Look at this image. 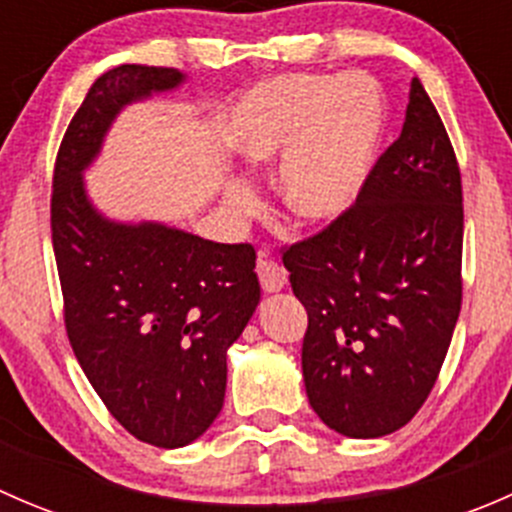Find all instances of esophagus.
<instances>
[{"instance_id": "34e87169", "label": "esophagus", "mask_w": 512, "mask_h": 512, "mask_svg": "<svg viewBox=\"0 0 512 512\" xmlns=\"http://www.w3.org/2000/svg\"><path fill=\"white\" fill-rule=\"evenodd\" d=\"M257 277L265 292H280L287 287V270L280 262L270 260L265 250H260V257H257Z\"/></svg>"}]
</instances>
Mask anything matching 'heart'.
I'll return each mask as SVG.
<instances>
[{
    "label": "heart",
    "instance_id": "obj_1",
    "mask_svg": "<svg viewBox=\"0 0 512 512\" xmlns=\"http://www.w3.org/2000/svg\"><path fill=\"white\" fill-rule=\"evenodd\" d=\"M379 86L364 74H282L252 86L225 118V143L247 168L277 163L275 198L297 225H327L356 203L384 133ZM223 205L242 218L257 205L230 183Z\"/></svg>",
    "mask_w": 512,
    "mask_h": 512
}]
</instances>
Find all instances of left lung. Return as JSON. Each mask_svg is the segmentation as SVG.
<instances>
[{
    "mask_svg": "<svg viewBox=\"0 0 512 512\" xmlns=\"http://www.w3.org/2000/svg\"><path fill=\"white\" fill-rule=\"evenodd\" d=\"M463 190L421 81L401 136L342 218L285 247L307 309L302 374L317 416L349 438L399 431L431 394L461 312Z\"/></svg>",
    "mask_w": 512,
    "mask_h": 512,
    "instance_id": "1",
    "label": "left lung"
}]
</instances>
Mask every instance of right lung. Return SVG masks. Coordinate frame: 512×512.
Wrapping results in <instances>:
<instances>
[{
	"mask_svg": "<svg viewBox=\"0 0 512 512\" xmlns=\"http://www.w3.org/2000/svg\"><path fill=\"white\" fill-rule=\"evenodd\" d=\"M183 81L178 69L141 64L98 76L66 128L51 188L71 349L111 416L158 448L188 446L223 409L227 349L260 302L255 247L113 223L91 205L81 173L123 106Z\"/></svg>",
	"mask_w": 512,
	"mask_h": 512,
	"instance_id": "right-lung-1",
	"label": "right lung"
}]
</instances>
